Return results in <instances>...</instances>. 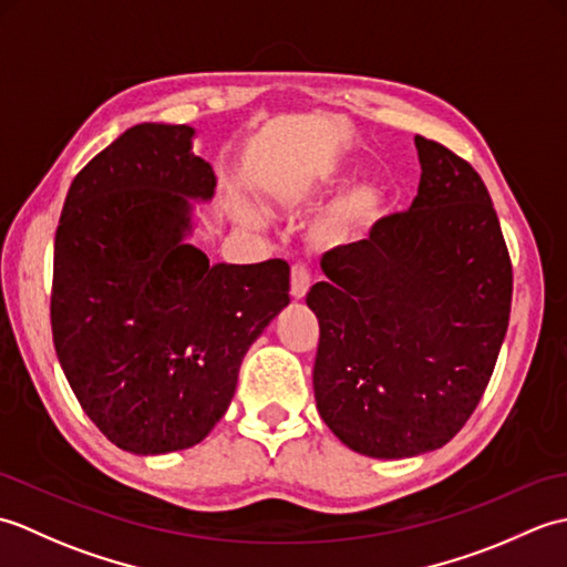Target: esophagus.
I'll return each mask as SVG.
<instances>
[{
  "label": "esophagus",
  "mask_w": 567,
  "mask_h": 567,
  "mask_svg": "<svg viewBox=\"0 0 567 567\" xmlns=\"http://www.w3.org/2000/svg\"><path fill=\"white\" fill-rule=\"evenodd\" d=\"M309 292V272L305 265H295L290 275V295L292 299H305Z\"/></svg>",
  "instance_id": "obj_1"
}]
</instances>
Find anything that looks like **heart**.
<instances>
[{
    "label": "heart",
    "mask_w": 567,
    "mask_h": 567,
    "mask_svg": "<svg viewBox=\"0 0 567 567\" xmlns=\"http://www.w3.org/2000/svg\"><path fill=\"white\" fill-rule=\"evenodd\" d=\"M336 179H339V167H323L321 173L299 185L297 192H292L287 199L297 202L315 195V192L333 185ZM384 212H388V202H384V195L375 185L353 187L321 216L315 228H311V240H315V246L321 250L351 248L382 221ZM240 221L246 226H262V214L258 209L246 207L244 214H240Z\"/></svg>",
    "instance_id": "b5f03b06"
}]
</instances>
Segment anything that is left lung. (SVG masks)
Here are the masks:
<instances>
[{"label":"left lung","instance_id":"8db88e82","mask_svg":"<svg viewBox=\"0 0 567 567\" xmlns=\"http://www.w3.org/2000/svg\"><path fill=\"white\" fill-rule=\"evenodd\" d=\"M412 207L321 258L317 409L370 457L436 451L465 426L495 370L512 311V260L483 177L416 136Z\"/></svg>","mask_w":567,"mask_h":567}]
</instances>
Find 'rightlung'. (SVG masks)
<instances>
[{
  "label": "right lung",
  "mask_w": 567,
  "mask_h": 567,
  "mask_svg": "<svg viewBox=\"0 0 567 567\" xmlns=\"http://www.w3.org/2000/svg\"><path fill=\"white\" fill-rule=\"evenodd\" d=\"M195 128L138 124L82 167L55 231L51 327L65 378L118 449L161 455L207 439L240 360L290 305V265H209L192 204L214 197Z\"/></svg>",
  "instance_id": "obj_1"
}]
</instances>
